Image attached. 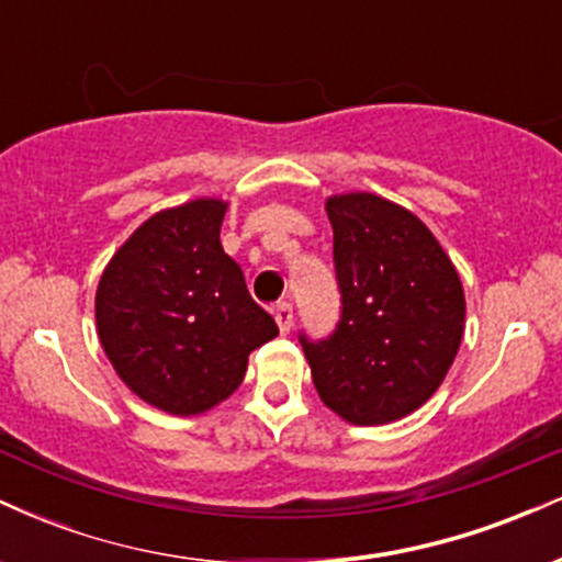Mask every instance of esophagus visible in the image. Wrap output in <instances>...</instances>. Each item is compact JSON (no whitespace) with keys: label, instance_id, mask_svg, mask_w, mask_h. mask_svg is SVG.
<instances>
[{"label":"esophagus","instance_id":"34e87169","mask_svg":"<svg viewBox=\"0 0 562 562\" xmlns=\"http://www.w3.org/2000/svg\"><path fill=\"white\" fill-rule=\"evenodd\" d=\"M272 312H274L277 325H280V330L290 333V327H293V306H290L288 301H282V303H277Z\"/></svg>","mask_w":562,"mask_h":562}]
</instances>
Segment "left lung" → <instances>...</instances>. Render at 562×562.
Wrapping results in <instances>:
<instances>
[{"mask_svg": "<svg viewBox=\"0 0 562 562\" xmlns=\"http://www.w3.org/2000/svg\"><path fill=\"white\" fill-rule=\"evenodd\" d=\"M340 319L333 335H299L319 398L353 425L415 412L447 378L465 330L454 263L415 214L348 192L325 203Z\"/></svg>", "mask_w": 562, "mask_h": 562, "instance_id": "left-lung-1", "label": "left lung"}]
</instances>
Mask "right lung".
I'll return each instance as SVG.
<instances>
[{
  "instance_id": "obj_1",
  "label": "right lung",
  "mask_w": 562,
  "mask_h": 562,
  "mask_svg": "<svg viewBox=\"0 0 562 562\" xmlns=\"http://www.w3.org/2000/svg\"><path fill=\"white\" fill-rule=\"evenodd\" d=\"M224 200L198 198L150 216L97 285V335L113 370L169 415H200L232 396L248 353L280 333L224 254Z\"/></svg>"
}]
</instances>
